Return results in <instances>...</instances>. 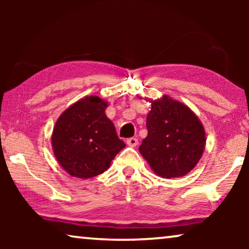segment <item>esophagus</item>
Segmentation results:
<instances>
[{"label": "esophagus", "instance_id": "obj_1", "mask_svg": "<svg viewBox=\"0 0 249 249\" xmlns=\"http://www.w3.org/2000/svg\"><path fill=\"white\" fill-rule=\"evenodd\" d=\"M125 142H127V145L130 146V147H135V146H137L138 144V139L131 137V138H128Z\"/></svg>", "mask_w": 249, "mask_h": 249}]
</instances>
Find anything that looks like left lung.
Returning a JSON list of instances; mask_svg holds the SVG:
<instances>
[{"mask_svg": "<svg viewBox=\"0 0 249 249\" xmlns=\"http://www.w3.org/2000/svg\"><path fill=\"white\" fill-rule=\"evenodd\" d=\"M148 102V134L139 146V152L154 173L162 178L186 176L197 165L205 148L202 122L186 104L168 95Z\"/></svg>", "mask_w": 249, "mask_h": 249, "instance_id": "left-lung-1", "label": "left lung"}]
</instances>
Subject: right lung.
Masks as SVG:
<instances>
[{
    "mask_svg": "<svg viewBox=\"0 0 249 249\" xmlns=\"http://www.w3.org/2000/svg\"><path fill=\"white\" fill-rule=\"evenodd\" d=\"M107 105L101 97L86 96L70 105L54 125V155L74 178L88 179L101 175L125 147L113 122L105 114Z\"/></svg>",
    "mask_w": 249,
    "mask_h": 249,
    "instance_id": "obj_1",
    "label": "right lung"
}]
</instances>
